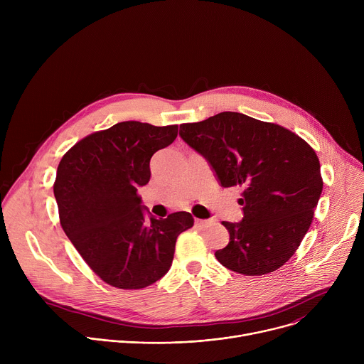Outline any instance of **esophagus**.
<instances>
[{
	"mask_svg": "<svg viewBox=\"0 0 364 364\" xmlns=\"http://www.w3.org/2000/svg\"><path fill=\"white\" fill-rule=\"evenodd\" d=\"M194 225H196L197 228L203 229V228H205L207 225H209V220H201V219H196V220H194Z\"/></svg>",
	"mask_w": 364,
	"mask_h": 364,
	"instance_id": "1",
	"label": "esophagus"
}]
</instances>
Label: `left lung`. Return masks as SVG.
<instances>
[{
    "label": "left lung",
    "instance_id": "obj_1",
    "mask_svg": "<svg viewBox=\"0 0 364 364\" xmlns=\"http://www.w3.org/2000/svg\"><path fill=\"white\" fill-rule=\"evenodd\" d=\"M181 139L209 163L222 187H242L243 219L223 222L230 239L218 261L242 275H265L295 253L323 191L320 161L302 138L239 112L180 125Z\"/></svg>",
    "mask_w": 364,
    "mask_h": 364
}]
</instances>
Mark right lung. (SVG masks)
Wrapping results in <instances>:
<instances>
[{
	"instance_id": "1",
	"label": "right lung",
	"mask_w": 364,
	"mask_h": 364,
	"mask_svg": "<svg viewBox=\"0 0 364 364\" xmlns=\"http://www.w3.org/2000/svg\"><path fill=\"white\" fill-rule=\"evenodd\" d=\"M178 127L119 122L75 144L58 167L55 197L60 225L90 269L121 289H141L170 269L187 212L154 218L138 188L149 181V161L177 138Z\"/></svg>"
}]
</instances>
